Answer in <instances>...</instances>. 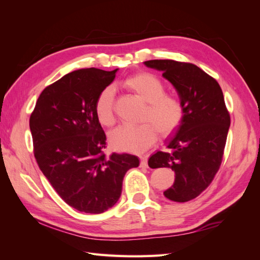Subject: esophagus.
<instances>
[{
    "mask_svg": "<svg viewBox=\"0 0 260 260\" xmlns=\"http://www.w3.org/2000/svg\"><path fill=\"white\" fill-rule=\"evenodd\" d=\"M140 166L141 167H147V157L146 156H141L140 157Z\"/></svg>",
    "mask_w": 260,
    "mask_h": 260,
    "instance_id": "obj_1",
    "label": "esophagus"
}]
</instances>
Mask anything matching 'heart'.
Returning a JSON list of instances; mask_svg holds the SVG:
<instances>
[{
	"label": "heart",
	"mask_w": 260,
	"mask_h": 260,
	"mask_svg": "<svg viewBox=\"0 0 260 260\" xmlns=\"http://www.w3.org/2000/svg\"><path fill=\"white\" fill-rule=\"evenodd\" d=\"M123 86L146 103L142 115L144 123L131 127L120 125L109 136L111 145L120 152L143 153L151 147L157 138L175 133L183 121L184 105L177 95L166 93V85L151 73H138L128 77ZM96 118L104 125H112L114 117V90L106 86L102 90L94 104Z\"/></svg>",
	"instance_id": "1"
}]
</instances>
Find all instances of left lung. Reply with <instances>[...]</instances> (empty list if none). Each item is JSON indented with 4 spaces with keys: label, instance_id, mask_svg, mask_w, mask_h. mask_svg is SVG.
Returning <instances> with one entry per match:
<instances>
[{
    "label": "left lung",
    "instance_id": "8db88e82",
    "mask_svg": "<svg viewBox=\"0 0 260 260\" xmlns=\"http://www.w3.org/2000/svg\"><path fill=\"white\" fill-rule=\"evenodd\" d=\"M144 64L162 72L184 105L183 121L167 141L170 152L155 153L148 166L174 170L175 182L164 195L188 202L206 190L222 162L231 121L223 93L215 78L191 62L152 59Z\"/></svg>",
    "mask_w": 260,
    "mask_h": 260
}]
</instances>
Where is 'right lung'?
<instances>
[{
	"label": "right lung",
	"instance_id": "add662e5",
	"mask_svg": "<svg viewBox=\"0 0 260 260\" xmlns=\"http://www.w3.org/2000/svg\"><path fill=\"white\" fill-rule=\"evenodd\" d=\"M117 69H78L46 86L29 125L35 158L65 203L75 209L101 214L119 200L122 180L139 166L131 154L105 156L106 135L94 104L111 84Z\"/></svg>",
	"mask_w": 260,
	"mask_h": 260
}]
</instances>
